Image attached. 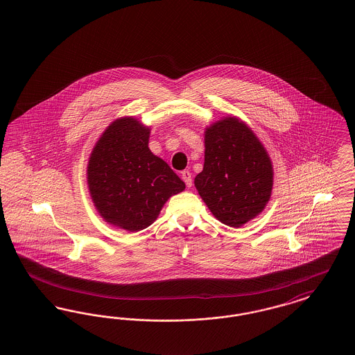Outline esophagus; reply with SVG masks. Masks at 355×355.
<instances>
[{"label":"esophagus","mask_w":355,"mask_h":355,"mask_svg":"<svg viewBox=\"0 0 355 355\" xmlns=\"http://www.w3.org/2000/svg\"><path fill=\"white\" fill-rule=\"evenodd\" d=\"M181 178L184 180V182L187 184V187L188 188H191V173L189 170H184L182 173H181Z\"/></svg>","instance_id":"34e87169"}]
</instances>
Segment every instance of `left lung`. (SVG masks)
<instances>
[{"instance_id":"left-lung-1","label":"left lung","mask_w":355,"mask_h":355,"mask_svg":"<svg viewBox=\"0 0 355 355\" xmlns=\"http://www.w3.org/2000/svg\"><path fill=\"white\" fill-rule=\"evenodd\" d=\"M194 185L215 218L238 228L268 204L273 167L266 150L245 123L225 117L205 131V162Z\"/></svg>"}]
</instances>
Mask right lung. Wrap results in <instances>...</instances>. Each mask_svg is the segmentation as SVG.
<instances>
[{
	"instance_id": "right-lung-1",
	"label": "right lung",
	"mask_w": 355,
	"mask_h": 355,
	"mask_svg": "<svg viewBox=\"0 0 355 355\" xmlns=\"http://www.w3.org/2000/svg\"><path fill=\"white\" fill-rule=\"evenodd\" d=\"M150 128L132 117L113 121L87 164V184L108 223L137 232L158 218L164 202L185 189L184 181L148 148Z\"/></svg>"
}]
</instances>
